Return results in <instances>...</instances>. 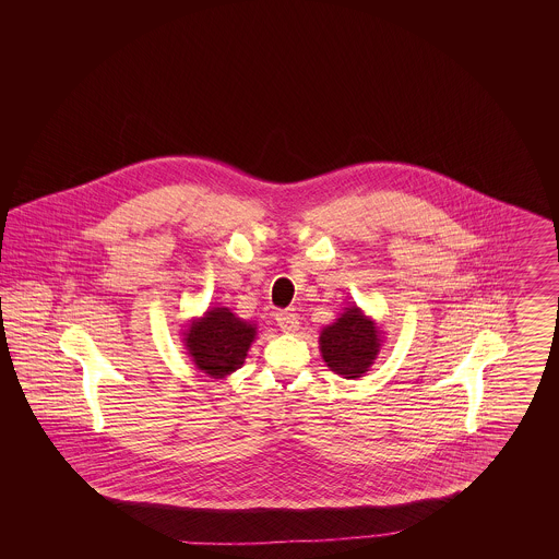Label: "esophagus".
<instances>
[{"label": "esophagus", "instance_id": "obj_1", "mask_svg": "<svg viewBox=\"0 0 559 559\" xmlns=\"http://www.w3.org/2000/svg\"><path fill=\"white\" fill-rule=\"evenodd\" d=\"M276 320H278V326H281V331H283V333H295V331L299 329V319H297V314H295V312H289V310L278 312V314H276Z\"/></svg>", "mask_w": 559, "mask_h": 559}]
</instances>
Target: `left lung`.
I'll list each match as a JSON object with an SVG mask.
<instances>
[{"label":"left lung","instance_id":"left-lung-1","mask_svg":"<svg viewBox=\"0 0 559 559\" xmlns=\"http://www.w3.org/2000/svg\"><path fill=\"white\" fill-rule=\"evenodd\" d=\"M383 344L381 326L356 304L320 331L319 346L326 367L346 379H358L374 365Z\"/></svg>","mask_w":559,"mask_h":559}]
</instances>
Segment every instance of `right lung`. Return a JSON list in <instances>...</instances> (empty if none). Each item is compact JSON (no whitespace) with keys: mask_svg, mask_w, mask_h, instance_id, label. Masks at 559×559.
<instances>
[{"mask_svg":"<svg viewBox=\"0 0 559 559\" xmlns=\"http://www.w3.org/2000/svg\"><path fill=\"white\" fill-rule=\"evenodd\" d=\"M255 335L253 322L239 319L228 308H207L203 317L188 322L182 344L199 371L212 379H226L245 365Z\"/></svg>","mask_w":559,"mask_h":559,"instance_id":"1","label":"right lung"}]
</instances>
